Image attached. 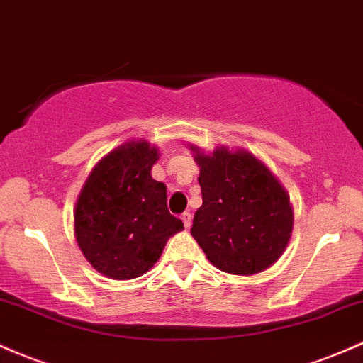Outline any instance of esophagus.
<instances>
[{
  "label": "esophagus",
  "mask_w": 363,
  "mask_h": 363,
  "mask_svg": "<svg viewBox=\"0 0 363 363\" xmlns=\"http://www.w3.org/2000/svg\"><path fill=\"white\" fill-rule=\"evenodd\" d=\"M182 221H183V225H185V228H190V226H192V214L183 213L182 214Z\"/></svg>",
  "instance_id": "obj_1"
}]
</instances>
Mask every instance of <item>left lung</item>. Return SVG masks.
Wrapping results in <instances>:
<instances>
[{"mask_svg": "<svg viewBox=\"0 0 363 363\" xmlns=\"http://www.w3.org/2000/svg\"><path fill=\"white\" fill-rule=\"evenodd\" d=\"M201 168L202 206L190 233L218 269L252 276L269 269L293 231L290 195L254 154L221 145L211 154L190 145Z\"/></svg>", "mask_w": 363, "mask_h": 363, "instance_id": "8db88e82", "label": "left lung"}]
</instances>
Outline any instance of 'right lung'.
<instances>
[{
  "mask_svg": "<svg viewBox=\"0 0 363 363\" xmlns=\"http://www.w3.org/2000/svg\"><path fill=\"white\" fill-rule=\"evenodd\" d=\"M160 160L144 138L118 145L94 166L75 211L79 248L94 269L111 279L145 274L183 223L169 214L166 185L150 177Z\"/></svg>",
  "mask_w": 363,
  "mask_h": 363,
  "instance_id": "add662e5",
  "label": "right lung"
}]
</instances>
